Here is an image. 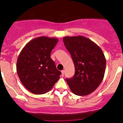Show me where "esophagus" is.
Segmentation results:
<instances>
[{
  "instance_id": "obj_1",
  "label": "esophagus",
  "mask_w": 123,
  "mask_h": 123,
  "mask_svg": "<svg viewBox=\"0 0 123 123\" xmlns=\"http://www.w3.org/2000/svg\"><path fill=\"white\" fill-rule=\"evenodd\" d=\"M61 73H62V76H64V73H65V71H64V70H62L61 71Z\"/></svg>"
}]
</instances>
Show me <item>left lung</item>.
Segmentation results:
<instances>
[{"label":"left lung","mask_w":123,"mask_h":123,"mask_svg":"<svg viewBox=\"0 0 123 123\" xmlns=\"http://www.w3.org/2000/svg\"><path fill=\"white\" fill-rule=\"evenodd\" d=\"M65 47L70 53L75 73L66 81L71 91L85 96L95 91L104 78L105 56L99 46L81 36L63 38Z\"/></svg>","instance_id":"8db88e82"}]
</instances>
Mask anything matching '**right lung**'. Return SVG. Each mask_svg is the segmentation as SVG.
Instances as JSON below:
<instances>
[{"mask_svg":"<svg viewBox=\"0 0 123 123\" xmlns=\"http://www.w3.org/2000/svg\"><path fill=\"white\" fill-rule=\"evenodd\" d=\"M58 40L48 37L30 41L17 61V73L22 84L31 93L41 95L50 91L59 79L61 72L50 58Z\"/></svg>","mask_w":123,"mask_h":123,"instance_id":"right-lung-1","label":"right lung"}]
</instances>
